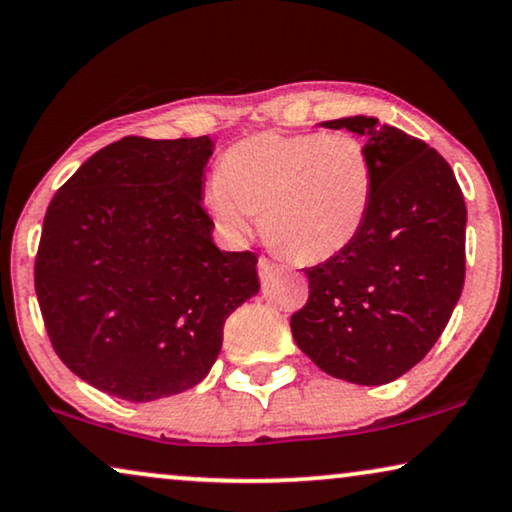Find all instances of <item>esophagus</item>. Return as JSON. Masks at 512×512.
Masks as SVG:
<instances>
[{
	"label": "esophagus",
	"instance_id": "34e87169",
	"mask_svg": "<svg viewBox=\"0 0 512 512\" xmlns=\"http://www.w3.org/2000/svg\"><path fill=\"white\" fill-rule=\"evenodd\" d=\"M274 269H276V264L271 262L269 257H260V260H257V271H260L262 278H267Z\"/></svg>",
	"mask_w": 512,
	"mask_h": 512
}]
</instances>
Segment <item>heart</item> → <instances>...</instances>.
<instances>
[{
    "instance_id": "obj_1",
    "label": "heart",
    "mask_w": 512,
    "mask_h": 512,
    "mask_svg": "<svg viewBox=\"0 0 512 512\" xmlns=\"http://www.w3.org/2000/svg\"><path fill=\"white\" fill-rule=\"evenodd\" d=\"M374 194L363 142L349 133H257L231 145L206 189L229 238H248L262 213L267 241L295 262H323L356 241Z\"/></svg>"
}]
</instances>
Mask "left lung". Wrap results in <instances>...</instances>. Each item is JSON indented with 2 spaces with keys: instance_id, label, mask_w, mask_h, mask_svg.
<instances>
[{
  "instance_id": "obj_1",
  "label": "left lung",
  "mask_w": 512,
  "mask_h": 512,
  "mask_svg": "<svg viewBox=\"0 0 512 512\" xmlns=\"http://www.w3.org/2000/svg\"><path fill=\"white\" fill-rule=\"evenodd\" d=\"M365 135L374 194L349 248L304 269L309 299L292 313L299 349L332 377L381 386L424 360L466 278V203L442 156L372 117L323 121Z\"/></svg>"
}]
</instances>
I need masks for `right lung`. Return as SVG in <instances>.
Listing matches in <instances>:
<instances>
[{"instance_id": "obj_1", "label": "right lung", "mask_w": 512, "mask_h": 512, "mask_svg": "<svg viewBox=\"0 0 512 512\" xmlns=\"http://www.w3.org/2000/svg\"><path fill=\"white\" fill-rule=\"evenodd\" d=\"M208 135L124 138L81 163L46 210L34 290L58 358L131 403L210 372L229 313L257 295V255L222 252L201 203Z\"/></svg>"}]
</instances>
